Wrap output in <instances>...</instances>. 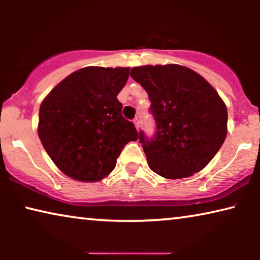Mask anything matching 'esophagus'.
Masks as SVG:
<instances>
[{"mask_svg":"<svg viewBox=\"0 0 260 260\" xmlns=\"http://www.w3.org/2000/svg\"><path fill=\"white\" fill-rule=\"evenodd\" d=\"M134 124H135V126H136V129H137V130L140 129V119H138V118H135V119H134Z\"/></svg>","mask_w":260,"mask_h":260,"instance_id":"esophagus-1","label":"esophagus"}]
</instances>
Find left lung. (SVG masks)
Segmentation results:
<instances>
[{
  "instance_id": "1",
  "label": "left lung",
  "mask_w": 260,
  "mask_h": 260,
  "mask_svg": "<svg viewBox=\"0 0 260 260\" xmlns=\"http://www.w3.org/2000/svg\"><path fill=\"white\" fill-rule=\"evenodd\" d=\"M130 76L150 99L155 137L142 143L152 172L165 179H184L212 161L227 135V108L204 77L188 67L145 65Z\"/></svg>"
}]
</instances>
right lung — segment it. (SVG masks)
I'll list each match as a JSON object with an SVG mask.
<instances>
[{
  "instance_id": "1",
  "label": "right lung",
  "mask_w": 260,
  "mask_h": 260,
  "mask_svg": "<svg viewBox=\"0 0 260 260\" xmlns=\"http://www.w3.org/2000/svg\"><path fill=\"white\" fill-rule=\"evenodd\" d=\"M130 67L87 66L60 81L42 101L38 134L54 165L71 179L97 182L138 134L117 94Z\"/></svg>"
}]
</instances>
